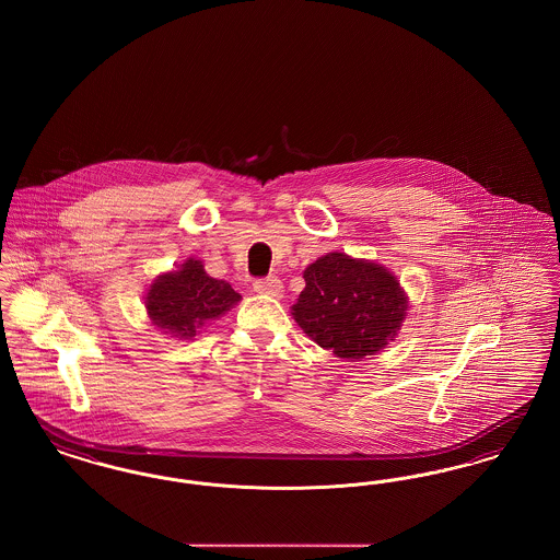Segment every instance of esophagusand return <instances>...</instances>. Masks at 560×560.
Returning <instances> with one entry per match:
<instances>
[{
    "label": "esophagus",
    "instance_id": "obj_1",
    "mask_svg": "<svg viewBox=\"0 0 560 560\" xmlns=\"http://www.w3.org/2000/svg\"><path fill=\"white\" fill-rule=\"evenodd\" d=\"M254 292L262 293V295H268V298H281L283 283L277 277L260 279V281L254 283Z\"/></svg>",
    "mask_w": 560,
    "mask_h": 560
}]
</instances>
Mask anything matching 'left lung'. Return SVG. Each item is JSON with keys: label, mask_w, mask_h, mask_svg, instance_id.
Returning <instances> with one entry per match:
<instances>
[{"label": "left lung", "mask_w": 560, "mask_h": 560, "mask_svg": "<svg viewBox=\"0 0 560 560\" xmlns=\"http://www.w3.org/2000/svg\"><path fill=\"white\" fill-rule=\"evenodd\" d=\"M304 281L292 317L320 348L361 361L399 336L409 298L388 268L329 252L306 267Z\"/></svg>", "instance_id": "obj_1"}]
</instances>
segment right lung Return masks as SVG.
<instances>
[{"instance_id":"add662e5","label":"right lung","mask_w":560,"mask_h":560,"mask_svg":"<svg viewBox=\"0 0 560 560\" xmlns=\"http://www.w3.org/2000/svg\"><path fill=\"white\" fill-rule=\"evenodd\" d=\"M241 295L222 279H213L201 260L187 258L176 270L158 275L144 293L151 323L178 340H192L199 329L226 315Z\"/></svg>"}]
</instances>
